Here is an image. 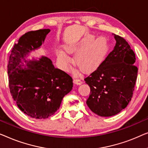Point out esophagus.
Wrapping results in <instances>:
<instances>
[{
	"instance_id": "esophagus-1",
	"label": "esophagus",
	"mask_w": 148,
	"mask_h": 148,
	"mask_svg": "<svg viewBox=\"0 0 148 148\" xmlns=\"http://www.w3.org/2000/svg\"><path fill=\"white\" fill-rule=\"evenodd\" d=\"M74 82L76 84H81L82 83V81L80 79L77 78V77H75L74 78Z\"/></svg>"
}]
</instances>
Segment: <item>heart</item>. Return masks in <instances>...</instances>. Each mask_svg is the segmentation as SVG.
<instances>
[{
    "mask_svg": "<svg viewBox=\"0 0 148 148\" xmlns=\"http://www.w3.org/2000/svg\"><path fill=\"white\" fill-rule=\"evenodd\" d=\"M68 53H75V62L86 72L94 71L100 66L108 49V41L104 36L93 38L88 35L76 42L68 43L65 46ZM57 58L62 69H68L72 62V58L64 51L57 53Z\"/></svg>",
    "mask_w": 148,
    "mask_h": 148,
    "instance_id": "b5f03b06",
    "label": "heart"
}]
</instances>
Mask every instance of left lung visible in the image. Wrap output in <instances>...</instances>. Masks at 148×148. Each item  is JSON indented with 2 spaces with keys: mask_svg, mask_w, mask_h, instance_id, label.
Here are the masks:
<instances>
[{
  "mask_svg": "<svg viewBox=\"0 0 148 148\" xmlns=\"http://www.w3.org/2000/svg\"><path fill=\"white\" fill-rule=\"evenodd\" d=\"M113 35L116 40L113 50L84 78L90 88L87 105L93 113L101 116L115 115L127 106L137 76L134 51L125 39Z\"/></svg>",
  "mask_w": 148,
  "mask_h": 148,
  "instance_id": "left-lung-1",
  "label": "left lung"
}]
</instances>
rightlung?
Here are the masks:
<instances>
[{
  "label": "right lung",
  "instance_id": "right-lung-1",
  "mask_svg": "<svg viewBox=\"0 0 148 148\" xmlns=\"http://www.w3.org/2000/svg\"><path fill=\"white\" fill-rule=\"evenodd\" d=\"M49 29L25 33L14 45L8 64L10 92L18 107L32 118H48L59 109L62 101L73 86L72 77L56 68L48 58L25 60L44 42ZM23 61L26 67L23 68Z\"/></svg>",
  "mask_w": 148,
  "mask_h": 148
}]
</instances>
